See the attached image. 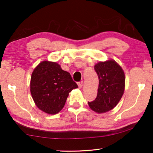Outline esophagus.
I'll return each mask as SVG.
<instances>
[{"mask_svg":"<svg viewBox=\"0 0 153 153\" xmlns=\"http://www.w3.org/2000/svg\"><path fill=\"white\" fill-rule=\"evenodd\" d=\"M78 86H79V88H81L82 87H83V81L79 82V83H78Z\"/></svg>","mask_w":153,"mask_h":153,"instance_id":"esophagus-1","label":"esophagus"}]
</instances>
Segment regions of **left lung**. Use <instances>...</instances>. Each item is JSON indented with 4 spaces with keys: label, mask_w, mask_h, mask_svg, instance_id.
<instances>
[{
    "label": "left lung",
    "mask_w": 153,
    "mask_h": 153,
    "mask_svg": "<svg viewBox=\"0 0 153 153\" xmlns=\"http://www.w3.org/2000/svg\"><path fill=\"white\" fill-rule=\"evenodd\" d=\"M99 77L97 98L88 102L90 108L97 113H104L116 106L125 89V74L120 65L114 60L99 62L94 65Z\"/></svg>",
    "instance_id": "1"
}]
</instances>
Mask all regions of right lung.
Returning a JSON list of instances; mask_svg holds the SVG:
<instances>
[{"label":"right lung","instance_id":"add662e5","mask_svg":"<svg viewBox=\"0 0 153 153\" xmlns=\"http://www.w3.org/2000/svg\"><path fill=\"white\" fill-rule=\"evenodd\" d=\"M78 88L69 72L56 62L44 61L34 70L30 92L36 105L44 112L55 114L65 105L70 92Z\"/></svg>","mask_w":153,"mask_h":153}]
</instances>
